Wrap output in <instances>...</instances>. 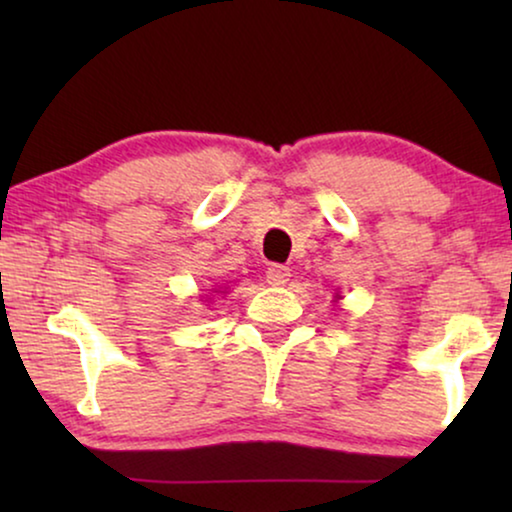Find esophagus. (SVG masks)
I'll use <instances>...</instances> for the list:
<instances>
[{
  "instance_id": "1",
  "label": "esophagus",
  "mask_w": 512,
  "mask_h": 512,
  "mask_svg": "<svg viewBox=\"0 0 512 512\" xmlns=\"http://www.w3.org/2000/svg\"><path fill=\"white\" fill-rule=\"evenodd\" d=\"M289 277H291V270L286 268V265L272 263V265H268V270H265V279H268V284L282 286L289 282Z\"/></svg>"
}]
</instances>
